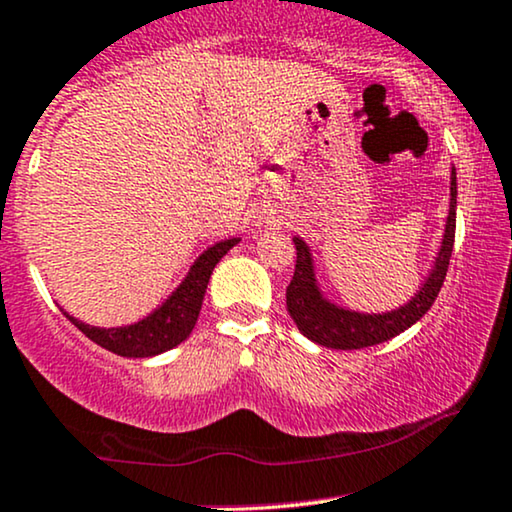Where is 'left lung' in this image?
Segmentation results:
<instances>
[{
    "mask_svg": "<svg viewBox=\"0 0 512 512\" xmlns=\"http://www.w3.org/2000/svg\"><path fill=\"white\" fill-rule=\"evenodd\" d=\"M455 197H458V183H455V169L451 171V207H448L446 231H443L439 255H436L432 272L405 305L381 315H365V312L346 310L324 298L315 279V264L312 252L303 238L295 236V272L286 288L288 315L300 329V334L319 343L324 348L336 350H357L403 334L412 324L420 322L427 315L439 295L443 279H446L448 262H451L453 240H455Z\"/></svg>",
    "mask_w": 512,
    "mask_h": 512,
    "instance_id": "left-lung-1",
    "label": "left lung"
}]
</instances>
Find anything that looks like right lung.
Here are the masks:
<instances>
[{
	"label": "right lung",
	"instance_id": "1",
	"mask_svg": "<svg viewBox=\"0 0 512 512\" xmlns=\"http://www.w3.org/2000/svg\"><path fill=\"white\" fill-rule=\"evenodd\" d=\"M238 243V238L221 240V243L212 245L197 257L186 279L181 281V286L166 298L162 307H157L152 315H147L140 322L128 324V326H116V329H100V326H90L78 322L76 317L64 315L71 319L73 324L83 331L90 341H95L97 346L112 350V353L121 357H152L166 350L176 348L178 343H183L193 331V326L200 317L202 300H205V291L209 276H212L214 267L221 257L229 252L233 245Z\"/></svg>",
	"mask_w": 512,
	"mask_h": 512
}]
</instances>
